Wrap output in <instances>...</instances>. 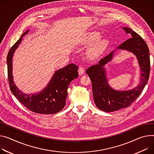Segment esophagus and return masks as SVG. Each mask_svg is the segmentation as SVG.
I'll list each match as a JSON object with an SVG mask.
<instances>
[{
	"instance_id": "esophagus-1",
	"label": "esophagus",
	"mask_w": 154,
	"mask_h": 154,
	"mask_svg": "<svg viewBox=\"0 0 154 154\" xmlns=\"http://www.w3.org/2000/svg\"><path fill=\"white\" fill-rule=\"evenodd\" d=\"M85 72V70H84V68L82 67H80L78 69V72H79V74L80 75H82L83 73H84Z\"/></svg>"
}]
</instances>
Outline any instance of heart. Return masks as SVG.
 I'll return each instance as SVG.
<instances>
[{
	"label": "heart",
	"mask_w": 154,
	"mask_h": 154,
	"mask_svg": "<svg viewBox=\"0 0 154 154\" xmlns=\"http://www.w3.org/2000/svg\"><path fill=\"white\" fill-rule=\"evenodd\" d=\"M101 34L97 32H91L88 34L86 37V42L89 44H93L90 52L91 55L97 56L105 50L108 45V41L106 39L99 40Z\"/></svg>",
	"instance_id": "1"
}]
</instances>
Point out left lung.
I'll list each match as a JSON object with an SVG mask.
<instances>
[{
  "instance_id": "obj_1",
  "label": "left lung",
  "mask_w": 154,
  "mask_h": 154,
  "mask_svg": "<svg viewBox=\"0 0 154 154\" xmlns=\"http://www.w3.org/2000/svg\"><path fill=\"white\" fill-rule=\"evenodd\" d=\"M123 29L130 34L131 38L123 42L117 48L128 50L136 55L142 72L140 84L131 90L125 91H116L109 86L103 67L112 58L113 51L101 59L99 64L88 67L86 71L91 80L96 106L107 112L130 106L142 93L149 78L150 63L147 44L140 35L129 27H125Z\"/></svg>"
}]
</instances>
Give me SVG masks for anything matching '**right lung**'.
I'll return each mask as SVG.
<instances>
[{
	"label": "right lung",
	"instance_id": "obj_1",
	"mask_svg": "<svg viewBox=\"0 0 154 154\" xmlns=\"http://www.w3.org/2000/svg\"><path fill=\"white\" fill-rule=\"evenodd\" d=\"M27 30L10 49L7 58L8 79L10 90L18 100L29 110L37 114H53L58 112L66 105L67 88L71 82L78 77V67L70 64L55 72L48 86L38 94H25L14 84L12 77V57Z\"/></svg>",
	"mask_w": 154,
	"mask_h": 154
}]
</instances>
